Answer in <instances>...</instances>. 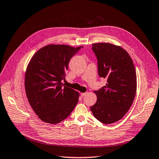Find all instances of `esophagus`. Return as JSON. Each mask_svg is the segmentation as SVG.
<instances>
[{"label":"esophagus","mask_w":159,"mask_h":159,"mask_svg":"<svg viewBox=\"0 0 159 159\" xmlns=\"http://www.w3.org/2000/svg\"><path fill=\"white\" fill-rule=\"evenodd\" d=\"M86 94H87V93H81L80 94V96H81V97H84V96H86Z\"/></svg>","instance_id":"esophagus-1"}]
</instances>
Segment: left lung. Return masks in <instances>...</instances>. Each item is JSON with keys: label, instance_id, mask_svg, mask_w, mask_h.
<instances>
[{"label": "left lung", "instance_id": "8db88e82", "mask_svg": "<svg viewBox=\"0 0 159 159\" xmlns=\"http://www.w3.org/2000/svg\"><path fill=\"white\" fill-rule=\"evenodd\" d=\"M98 60L100 77L105 86L94 93L97 102L90 107L94 116L103 124H112L123 117L137 92V75L132 58L124 48L107 43L93 44Z\"/></svg>", "mask_w": 159, "mask_h": 159}]
</instances>
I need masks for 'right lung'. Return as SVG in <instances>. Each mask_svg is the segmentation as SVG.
Segmentation results:
<instances>
[{
    "label": "right lung",
    "instance_id": "obj_1",
    "mask_svg": "<svg viewBox=\"0 0 159 159\" xmlns=\"http://www.w3.org/2000/svg\"><path fill=\"white\" fill-rule=\"evenodd\" d=\"M83 46L48 44L31 58L26 67L25 87L27 98L39 119L57 124L69 116L79 101V93L64 87L69 61Z\"/></svg>",
    "mask_w": 159,
    "mask_h": 159
}]
</instances>
